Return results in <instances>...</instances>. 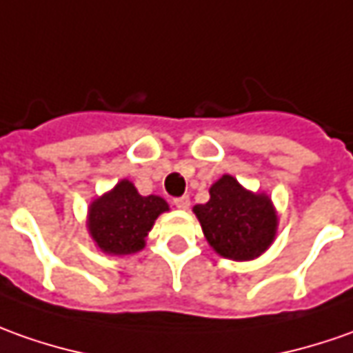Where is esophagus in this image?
<instances>
[{
	"label": "esophagus",
	"instance_id": "obj_1",
	"mask_svg": "<svg viewBox=\"0 0 353 353\" xmlns=\"http://www.w3.org/2000/svg\"><path fill=\"white\" fill-rule=\"evenodd\" d=\"M174 205H176L177 208H189V196L187 195L176 196V199H174Z\"/></svg>",
	"mask_w": 353,
	"mask_h": 353
}]
</instances>
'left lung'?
I'll return each instance as SVG.
<instances>
[{"label":"left lung","mask_w":353,"mask_h":353,"mask_svg":"<svg viewBox=\"0 0 353 353\" xmlns=\"http://www.w3.org/2000/svg\"><path fill=\"white\" fill-rule=\"evenodd\" d=\"M205 237L222 257L249 261L259 257L276 234V214L267 195L245 191L232 176L210 187V199L196 205Z\"/></svg>","instance_id":"8db88e82"}]
</instances>
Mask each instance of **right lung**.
I'll return each instance as SVG.
<instances>
[{
    "label": "right lung",
    "mask_w": 353,
    "mask_h": 353,
    "mask_svg": "<svg viewBox=\"0 0 353 353\" xmlns=\"http://www.w3.org/2000/svg\"><path fill=\"white\" fill-rule=\"evenodd\" d=\"M164 210H168L164 199L139 195L135 185L123 179L114 191L90 205L88 230L102 251L129 255L145 247L146 234Z\"/></svg>",
    "instance_id": "obj_1"
}]
</instances>
